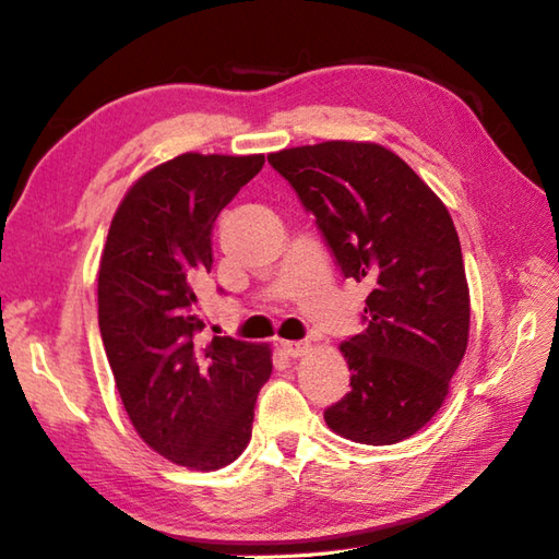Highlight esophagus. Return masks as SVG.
Listing matches in <instances>:
<instances>
[{"instance_id":"34e87169","label":"esophagus","mask_w":559,"mask_h":559,"mask_svg":"<svg viewBox=\"0 0 559 559\" xmlns=\"http://www.w3.org/2000/svg\"><path fill=\"white\" fill-rule=\"evenodd\" d=\"M281 349L288 357H302L309 353L311 345L305 341H281Z\"/></svg>"}]
</instances>
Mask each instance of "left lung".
Here are the masks:
<instances>
[{
    "label": "left lung",
    "mask_w": 559,
    "mask_h": 559,
    "mask_svg": "<svg viewBox=\"0 0 559 559\" xmlns=\"http://www.w3.org/2000/svg\"><path fill=\"white\" fill-rule=\"evenodd\" d=\"M326 236L345 278L367 281V329L341 343L349 391L323 412L365 445L414 436L443 405L469 343V283L443 200L379 142L269 154Z\"/></svg>",
    "instance_id": "1"
}]
</instances>
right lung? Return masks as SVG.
I'll use <instances>...</instances> for the list:
<instances>
[{"label":"right lung","instance_id":"right-lung-1","mask_svg":"<svg viewBox=\"0 0 559 559\" xmlns=\"http://www.w3.org/2000/svg\"><path fill=\"white\" fill-rule=\"evenodd\" d=\"M264 154L186 152L142 174L116 210L99 259V333L138 436L168 462L216 472L252 438L271 345L202 331L198 283L212 271L218 212Z\"/></svg>","mask_w":559,"mask_h":559}]
</instances>
